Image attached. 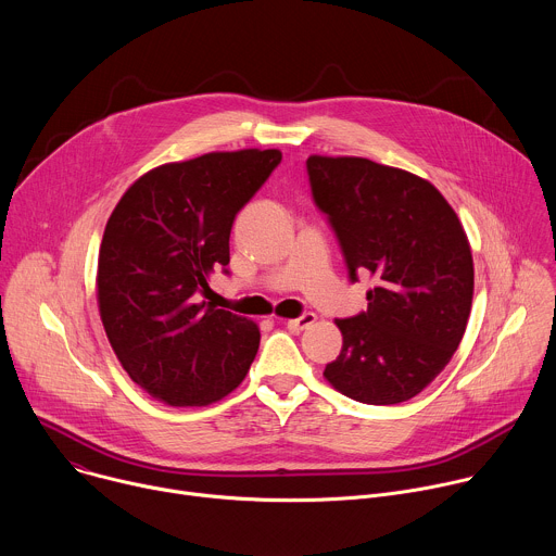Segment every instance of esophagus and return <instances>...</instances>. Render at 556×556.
Segmentation results:
<instances>
[{
    "label": "esophagus",
    "mask_w": 556,
    "mask_h": 556,
    "mask_svg": "<svg viewBox=\"0 0 556 556\" xmlns=\"http://www.w3.org/2000/svg\"><path fill=\"white\" fill-rule=\"evenodd\" d=\"M314 321H316V314H314V312H303L301 316H296V319H290L286 326H288V330H292V332H303V330L312 328Z\"/></svg>",
    "instance_id": "esophagus-1"
}]
</instances>
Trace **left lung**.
Here are the masks:
<instances>
[{
	"label": "left lung",
	"instance_id": "1",
	"mask_svg": "<svg viewBox=\"0 0 556 556\" xmlns=\"http://www.w3.org/2000/svg\"><path fill=\"white\" fill-rule=\"evenodd\" d=\"M312 200L326 213L350 281L369 270L367 309L337 319L343 348L324 376L348 399L399 405L455 354L470 314L466 232L427 180L367 157L309 155Z\"/></svg>",
	"mask_w": 556,
	"mask_h": 556
}]
</instances>
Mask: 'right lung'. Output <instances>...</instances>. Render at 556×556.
Here are the masks:
<instances>
[{"mask_svg": "<svg viewBox=\"0 0 556 556\" xmlns=\"http://www.w3.org/2000/svg\"><path fill=\"white\" fill-rule=\"evenodd\" d=\"M281 163L277 149L204 153L138 178L99 253L103 328L129 378L172 407H204L244 380L260 348L247 316L204 301L230 262L235 215Z\"/></svg>", "mask_w": 556, "mask_h": 556, "instance_id": "right-lung-1", "label": "right lung"}]
</instances>
